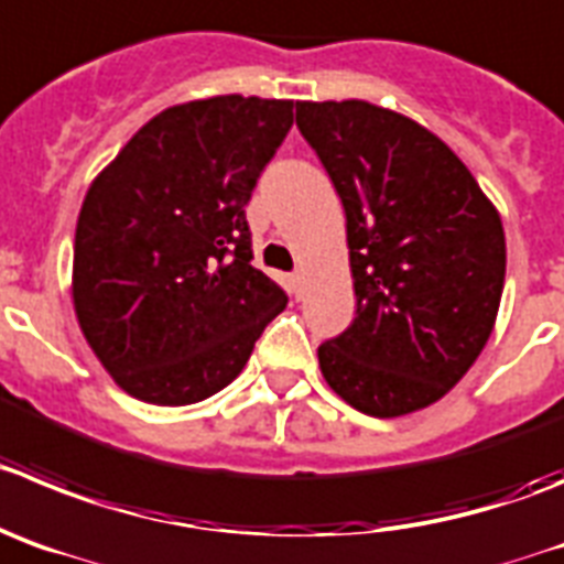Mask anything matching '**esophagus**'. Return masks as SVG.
Listing matches in <instances>:
<instances>
[{
  "instance_id": "1",
  "label": "esophagus",
  "mask_w": 564,
  "mask_h": 564,
  "mask_svg": "<svg viewBox=\"0 0 564 564\" xmlns=\"http://www.w3.org/2000/svg\"><path fill=\"white\" fill-rule=\"evenodd\" d=\"M292 286H294V294L303 292V286H306V272H303V270L294 272V275H292Z\"/></svg>"
}]
</instances>
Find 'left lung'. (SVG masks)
I'll return each instance as SVG.
<instances>
[{"label": "left lung", "instance_id": "8db88e82", "mask_svg": "<svg viewBox=\"0 0 564 564\" xmlns=\"http://www.w3.org/2000/svg\"><path fill=\"white\" fill-rule=\"evenodd\" d=\"M297 128L345 205L356 319L319 345L328 387L370 417L451 392L496 328L501 214L440 135L398 110L297 102Z\"/></svg>", "mask_w": 564, "mask_h": 564}]
</instances>
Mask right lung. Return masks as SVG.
Here are the masks:
<instances>
[{"mask_svg": "<svg viewBox=\"0 0 564 564\" xmlns=\"http://www.w3.org/2000/svg\"><path fill=\"white\" fill-rule=\"evenodd\" d=\"M292 108L241 94L172 105L88 186L75 314L99 365L139 401L188 406L225 389L286 308L250 264L245 205Z\"/></svg>", "mask_w": 564, "mask_h": 564, "instance_id": "add662e5", "label": "right lung"}]
</instances>
